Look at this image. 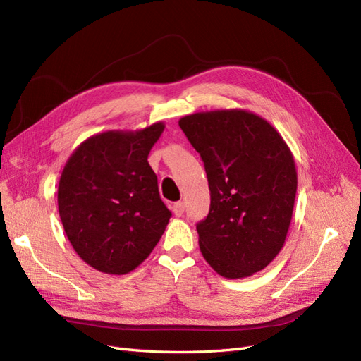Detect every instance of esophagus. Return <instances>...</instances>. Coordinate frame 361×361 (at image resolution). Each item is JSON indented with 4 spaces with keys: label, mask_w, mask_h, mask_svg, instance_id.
I'll return each mask as SVG.
<instances>
[{
    "label": "esophagus",
    "mask_w": 361,
    "mask_h": 361,
    "mask_svg": "<svg viewBox=\"0 0 361 361\" xmlns=\"http://www.w3.org/2000/svg\"><path fill=\"white\" fill-rule=\"evenodd\" d=\"M185 211V202H176L173 204V212L176 216H180Z\"/></svg>",
    "instance_id": "esophagus-1"
}]
</instances>
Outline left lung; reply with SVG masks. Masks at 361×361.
Instances as JSON below:
<instances>
[{"label": "left lung", "instance_id": "1", "mask_svg": "<svg viewBox=\"0 0 361 361\" xmlns=\"http://www.w3.org/2000/svg\"><path fill=\"white\" fill-rule=\"evenodd\" d=\"M179 126L211 191L209 214L197 224L202 255L226 279L253 276L285 245L297 194L292 152L265 118L236 108L185 116Z\"/></svg>", "mask_w": 361, "mask_h": 361}]
</instances>
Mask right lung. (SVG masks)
<instances>
[{
	"label": "right lung",
	"mask_w": 361,
	"mask_h": 361,
	"mask_svg": "<svg viewBox=\"0 0 361 361\" xmlns=\"http://www.w3.org/2000/svg\"><path fill=\"white\" fill-rule=\"evenodd\" d=\"M164 123L106 130L73 150L59 182V212L73 250L87 265L122 276L147 259L171 212L147 162Z\"/></svg>",
	"instance_id": "right-lung-1"
}]
</instances>
